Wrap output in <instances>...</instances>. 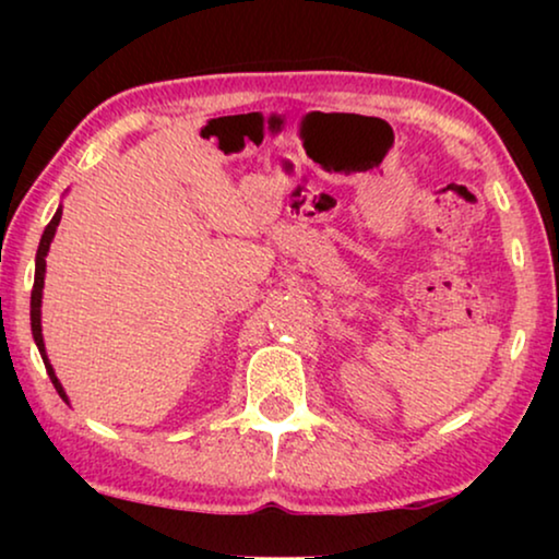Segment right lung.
Here are the masks:
<instances>
[{"instance_id": "1", "label": "right lung", "mask_w": 559, "mask_h": 559, "mask_svg": "<svg viewBox=\"0 0 559 559\" xmlns=\"http://www.w3.org/2000/svg\"><path fill=\"white\" fill-rule=\"evenodd\" d=\"M60 216H63V205H58L56 216L50 218V224L45 226L43 231V239H40V247H37V257H35V285H33V297H29V325H33V338H35V346L40 350L43 356V364L45 369H48V377L52 381V386H56V392L63 396V402H68V394L63 384H60L58 377H56V369L50 366V358H48V350H45V341H43V287H45V257H48L50 251V243L56 239V231H58V224H60Z\"/></svg>"}]
</instances>
